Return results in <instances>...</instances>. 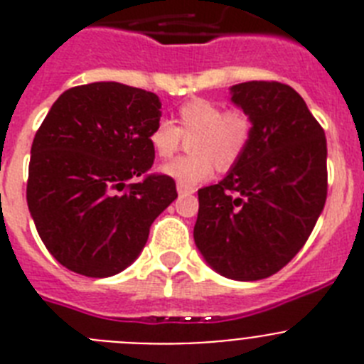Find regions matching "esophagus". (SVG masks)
<instances>
[{
    "label": "esophagus",
    "instance_id": "obj_1",
    "mask_svg": "<svg viewBox=\"0 0 364 364\" xmlns=\"http://www.w3.org/2000/svg\"><path fill=\"white\" fill-rule=\"evenodd\" d=\"M176 189H178V195H182V197L195 191V188H191V186H186V184H178L176 186Z\"/></svg>",
    "mask_w": 364,
    "mask_h": 364
}]
</instances>
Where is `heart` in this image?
<instances>
[{"instance_id":"b5f03b06","label":"heart","mask_w":364,"mask_h":364,"mask_svg":"<svg viewBox=\"0 0 364 364\" xmlns=\"http://www.w3.org/2000/svg\"><path fill=\"white\" fill-rule=\"evenodd\" d=\"M189 140L188 156L164 166V173L178 184H197L213 173L230 171L242 160L255 136V118L246 109L208 98H191L175 112V124L159 122L149 133V146L159 159H171Z\"/></svg>"}]
</instances>
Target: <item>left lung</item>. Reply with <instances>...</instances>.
<instances>
[{
	"label": "left lung",
	"mask_w": 364,
	"mask_h": 364,
	"mask_svg": "<svg viewBox=\"0 0 364 364\" xmlns=\"http://www.w3.org/2000/svg\"><path fill=\"white\" fill-rule=\"evenodd\" d=\"M231 95L255 118V136L226 178L198 189L193 235L220 275L260 281L297 255L323 211L326 136L286 83L244 82Z\"/></svg>",
	"instance_id": "8db88e82"
}]
</instances>
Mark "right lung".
I'll list each match as a JSON object with an SVG mask.
<instances>
[{
    "label": "right lung",
    "mask_w": 364,
    "mask_h": 364,
    "mask_svg": "<svg viewBox=\"0 0 364 364\" xmlns=\"http://www.w3.org/2000/svg\"><path fill=\"white\" fill-rule=\"evenodd\" d=\"M159 122V96L118 82L67 89L41 122L27 204L45 247L67 269L85 277L125 269L178 197L171 176L149 173Z\"/></svg>",
    "instance_id": "obj_1"
}]
</instances>
